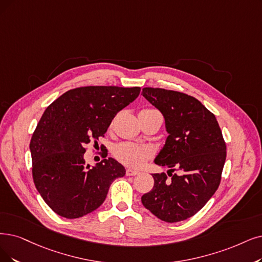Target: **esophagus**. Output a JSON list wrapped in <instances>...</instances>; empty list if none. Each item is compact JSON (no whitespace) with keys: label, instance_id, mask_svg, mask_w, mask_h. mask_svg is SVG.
<instances>
[{"label":"esophagus","instance_id":"1","mask_svg":"<svg viewBox=\"0 0 262 262\" xmlns=\"http://www.w3.org/2000/svg\"><path fill=\"white\" fill-rule=\"evenodd\" d=\"M140 172L137 171V170H132V169H127V171H125V174H127L128 176H134V175H138Z\"/></svg>","mask_w":262,"mask_h":262}]
</instances>
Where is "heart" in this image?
Instances as JSON below:
<instances>
[{"mask_svg": "<svg viewBox=\"0 0 262 262\" xmlns=\"http://www.w3.org/2000/svg\"><path fill=\"white\" fill-rule=\"evenodd\" d=\"M114 155L121 163L125 165L132 167H140L150 158L152 151L148 146L131 142H123L115 146Z\"/></svg>", "mask_w": 262, "mask_h": 262, "instance_id": "heart-1", "label": "heart"}]
</instances>
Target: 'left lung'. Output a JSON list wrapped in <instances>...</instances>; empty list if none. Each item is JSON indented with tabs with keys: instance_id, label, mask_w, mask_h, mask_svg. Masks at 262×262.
Returning <instances> with one entry per match:
<instances>
[{
	"instance_id": "left-lung-1",
	"label": "left lung",
	"mask_w": 262,
	"mask_h": 262,
	"mask_svg": "<svg viewBox=\"0 0 262 262\" xmlns=\"http://www.w3.org/2000/svg\"><path fill=\"white\" fill-rule=\"evenodd\" d=\"M143 97L165 119L169 137L155 163L169 167L152 174V189L143 205L166 223L196 214L218 189L226 161V143L215 115L195 98L162 88H143ZM179 174H172L173 171Z\"/></svg>"
}]
</instances>
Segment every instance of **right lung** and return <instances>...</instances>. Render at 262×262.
<instances>
[{"label": "right lung", "instance_id": "right-lung-1", "mask_svg": "<svg viewBox=\"0 0 262 262\" xmlns=\"http://www.w3.org/2000/svg\"><path fill=\"white\" fill-rule=\"evenodd\" d=\"M140 87L87 86L71 89L45 110L30 142L35 187L56 214L74 219L104 202L111 184L125 174L113 158L96 166L83 154L98 145L117 113L140 95ZM103 145H101V148Z\"/></svg>", "mask_w": 262, "mask_h": 262}]
</instances>
